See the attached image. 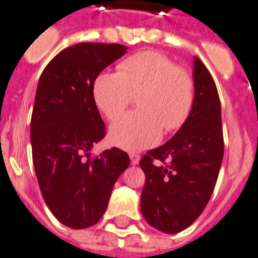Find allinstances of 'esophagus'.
Returning <instances> with one entry per match:
<instances>
[{
  "instance_id": "34e87169",
  "label": "esophagus",
  "mask_w": 258,
  "mask_h": 258,
  "mask_svg": "<svg viewBox=\"0 0 258 258\" xmlns=\"http://www.w3.org/2000/svg\"><path fill=\"white\" fill-rule=\"evenodd\" d=\"M130 159H131V163H133V164H138L141 156L140 155H137V153H130Z\"/></svg>"
}]
</instances>
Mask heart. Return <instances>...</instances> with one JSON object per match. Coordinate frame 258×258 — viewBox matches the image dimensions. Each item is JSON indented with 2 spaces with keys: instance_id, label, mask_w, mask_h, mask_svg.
<instances>
[{
  "instance_id": "heart-1",
  "label": "heart",
  "mask_w": 258,
  "mask_h": 258,
  "mask_svg": "<svg viewBox=\"0 0 258 258\" xmlns=\"http://www.w3.org/2000/svg\"><path fill=\"white\" fill-rule=\"evenodd\" d=\"M96 77L94 99L109 120H116L138 96L141 110L118 118L109 131L114 145L141 151L155 145L166 131L181 128L194 106L195 83L185 69L156 51L134 53Z\"/></svg>"
}]
</instances>
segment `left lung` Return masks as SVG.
I'll return each instance as SVG.
<instances>
[{"instance_id":"1","label":"left lung","mask_w":258,"mask_h":258,"mask_svg":"<svg viewBox=\"0 0 258 258\" xmlns=\"http://www.w3.org/2000/svg\"><path fill=\"white\" fill-rule=\"evenodd\" d=\"M194 83L189 117L171 140L148 152L140 162L145 173L142 216L164 233L184 231L202 214L224 156L220 98L210 72L198 58Z\"/></svg>"}]
</instances>
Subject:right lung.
I'll return each mask as SVG.
<instances>
[{"instance_id": "right-lung-1", "label": "right lung", "mask_w": 258, "mask_h": 258, "mask_svg": "<svg viewBox=\"0 0 258 258\" xmlns=\"http://www.w3.org/2000/svg\"><path fill=\"white\" fill-rule=\"evenodd\" d=\"M120 44L81 42L44 69L31 114L33 164L48 209L73 229L92 227L106 210L114 182L130 166L121 149L91 156L106 127L94 99L102 70L121 58Z\"/></svg>"}]
</instances>
